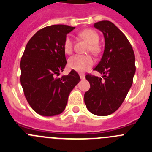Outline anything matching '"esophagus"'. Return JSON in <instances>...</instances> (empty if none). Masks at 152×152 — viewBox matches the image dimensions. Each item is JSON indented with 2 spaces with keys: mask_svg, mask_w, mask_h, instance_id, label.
Segmentation results:
<instances>
[{
  "mask_svg": "<svg viewBox=\"0 0 152 152\" xmlns=\"http://www.w3.org/2000/svg\"><path fill=\"white\" fill-rule=\"evenodd\" d=\"M80 79L84 80V79L85 78V75H84V74H80Z\"/></svg>",
  "mask_w": 152,
  "mask_h": 152,
  "instance_id": "1",
  "label": "esophagus"
}]
</instances>
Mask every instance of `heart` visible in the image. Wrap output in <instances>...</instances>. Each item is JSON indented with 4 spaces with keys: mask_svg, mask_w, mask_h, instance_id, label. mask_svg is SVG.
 Returning a JSON list of instances; mask_svg holds the SVG:
<instances>
[{
    "mask_svg": "<svg viewBox=\"0 0 152 152\" xmlns=\"http://www.w3.org/2000/svg\"><path fill=\"white\" fill-rule=\"evenodd\" d=\"M80 36L83 38L88 40L91 44L90 51L96 54L100 48L98 46L97 43L100 39L99 35L96 31L92 29H87L81 31L80 33ZM73 39L71 35H67L64 38L63 47H64V52L67 54H70L73 49ZM94 64V59L90 56H81V55H75L72 56L68 60V65L70 68L75 70L76 72H84L89 69Z\"/></svg>",
    "mask_w": 152,
    "mask_h": 152,
    "instance_id": "b5f03b06",
    "label": "heart"
}]
</instances>
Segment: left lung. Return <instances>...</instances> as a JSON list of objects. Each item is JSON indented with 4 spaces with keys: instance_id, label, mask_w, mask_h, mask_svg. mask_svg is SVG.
I'll return each mask as SVG.
<instances>
[{
    "instance_id": "left-lung-1",
    "label": "left lung",
    "mask_w": 152,
    "mask_h": 152,
    "mask_svg": "<svg viewBox=\"0 0 152 152\" xmlns=\"http://www.w3.org/2000/svg\"><path fill=\"white\" fill-rule=\"evenodd\" d=\"M103 33L105 49L101 60L94 68L103 79L86 75L91 88L84 94L88 110L96 116H108L116 111L124 101L135 73V54L128 39L112 22L95 23Z\"/></svg>"
}]
</instances>
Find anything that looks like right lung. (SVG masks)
Here are the masks:
<instances>
[{
    "instance_id": "obj_1",
    "label": "right lung",
    "mask_w": 152,
    "mask_h": 152,
    "mask_svg": "<svg viewBox=\"0 0 152 152\" xmlns=\"http://www.w3.org/2000/svg\"><path fill=\"white\" fill-rule=\"evenodd\" d=\"M75 27L52 25L36 33L26 44L20 61V83L30 107L41 116L64 110L71 91L80 80L75 70L56 77L66 65L63 43Z\"/></svg>"
}]
</instances>
